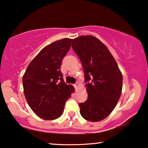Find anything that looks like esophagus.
I'll return each instance as SVG.
<instances>
[{"label":"esophagus","instance_id":"esophagus-1","mask_svg":"<svg viewBox=\"0 0 148 148\" xmlns=\"http://www.w3.org/2000/svg\"><path fill=\"white\" fill-rule=\"evenodd\" d=\"M78 86H79V83H78V82H76V83L74 84V85L75 88H77L78 87Z\"/></svg>","mask_w":148,"mask_h":148}]
</instances>
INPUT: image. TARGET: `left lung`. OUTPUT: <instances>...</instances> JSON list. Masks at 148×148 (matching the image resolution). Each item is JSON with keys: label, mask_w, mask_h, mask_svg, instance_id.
<instances>
[{"label": "left lung", "mask_w": 148, "mask_h": 148, "mask_svg": "<svg viewBox=\"0 0 148 148\" xmlns=\"http://www.w3.org/2000/svg\"><path fill=\"white\" fill-rule=\"evenodd\" d=\"M72 47L82 63L88 98L80 103L86 121L98 122L111 114L121 95L123 75L106 45L92 36L74 38Z\"/></svg>", "instance_id": "8db88e82"}]
</instances>
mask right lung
<instances>
[{
    "label": "right lung",
    "instance_id": "right-lung-1",
    "mask_svg": "<svg viewBox=\"0 0 148 148\" xmlns=\"http://www.w3.org/2000/svg\"><path fill=\"white\" fill-rule=\"evenodd\" d=\"M72 39L64 38L47 45L27 66L23 76L26 101L32 111L44 120H55L64 113L66 102L74 92L63 79L60 70L63 58Z\"/></svg>",
    "mask_w": 148,
    "mask_h": 148
}]
</instances>
